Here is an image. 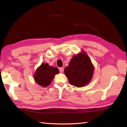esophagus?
<instances>
[{"label":"esophagus","instance_id":"34e87169","mask_svg":"<svg viewBox=\"0 0 127 127\" xmlns=\"http://www.w3.org/2000/svg\"><path fill=\"white\" fill-rule=\"evenodd\" d=\"M59 70L60 71V72L63 73V72H64V67H60V68H59Z\"/></svg>","mask_w":127,"mask_h":127}]
</instances>
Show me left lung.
<instances>
[{"label": "left lung", "mask_w": 127, "mask_h": 127, "mask_svg": "<svg viewBox=\"0 0 127 127\" xmlns=\"http://www.w3.org/2000/svg\"><path fill=\"white\" fill-rule=\"evenodd\" d=\"M93 71V66L90 59L82 52L73 57L68 66L64 68V72L70 85L81 87L91 81Z\"/></svg>", "instance_id": "8db88e82"}]
</instances>
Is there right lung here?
I'll return each instance as SVG.
<instances>
[{
	"instance_id": "add662e5",
	"label": "right lung",
	"mask_w": 127,
	"mask_h": 127,
	"mask_svg": "<svg viewBox=\"0 0 127 127\" xmlns=\"http://www.w3.org/2000/svg\"><path fill=\"white\" fill-rule=\"evenodd\" d=\"M58 73L57 67L49 66L48 64H42L36 69L34 78L38 85L46 87L51 84L55 74Z\"/></svg>"
}]
</instances>
